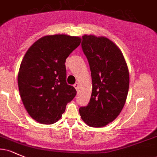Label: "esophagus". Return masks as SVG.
<instances>
[{
    "label": "esophagus",
    "instance_id": "34e87169",
    "mask_svg": "<svg viewBox=\"0 0 157 157\" xmlns=\"http://www.w3.org/2000/svg\"><path fill=\"white\" fill-rule=\"evenodd\" d=\"M79 86H80V84H79L78 82H76V83L74 85V87L75 88V89H76L77 91H78V89H79Z\"/></svg>",
    "mask_w": 157,
    "mask_h": 157
}]
</instances>
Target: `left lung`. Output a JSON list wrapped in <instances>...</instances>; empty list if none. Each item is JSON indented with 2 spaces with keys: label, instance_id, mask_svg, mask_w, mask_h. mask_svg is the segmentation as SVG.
<instances>
[{
  "label": "left lung",
  "instance_id": "obj_1",
  "mask_svg": "<svg viewBox=\"0 0 157 157\" xmlns=\"http://www.w3.org/2000/svg\"><path fill=\"white\" fill-rule=\"evenodd\" d=\"M82 48L91 71L92 92L89 105L79 112L86 125L102 128L117 117L125 105L128 68L121 50L106 37L82 35Z\"/></svg>",
  "mask_w": 157,
  "mask_h": 157
}]
</instances>
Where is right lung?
I'll return each mask as SVG.
<instances>
[{
  "label": "right lung",
  "mask_w": 157,
  "mask_h": 157,
  "mask_svg": "<svg viewBox=\"0 0 157 157\" xmlns=\"http://www.w3.org/2000/svg\"><path fill=\"white\" fill-rule=\"evenodd\" d=\"M81 38L68 35H46L29 48L20 66L17 83L30 117L45 125L57 122L77 91L66 83V58Z\"/></svg>",
  "instance_id": "1"
}]
</instances>
